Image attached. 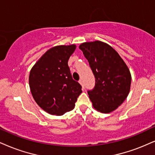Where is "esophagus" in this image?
I'll use <instances>...</instances> for the list:
<instances>
[{
	"mask_svg": "<svg viewBox=\"0 0 155 155\" xmlns=\"http://www.w3.org/2000/svg\"><path fill=\"white\" fill-rule=\"evenodd\" d=\"M79 83L81 84V85H82V87H83V89L84 90V88H85V87H84V83H83V80L82 79H81L79 81Z\"/></svg>",
	"mask_w": 155,
	"mask_h": 155,
	"instance_id": "obj_1",
	"label": "esophagus"
}]
</instances>
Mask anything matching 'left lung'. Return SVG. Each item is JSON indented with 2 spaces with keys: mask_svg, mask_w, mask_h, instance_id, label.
I'll return each mask as SVG.
<instances>
[{
  "mask_svg": "<svg viewBox=\"0 0 155 155\" xmlns=\"http://www.w3.org/2000/svg\"><path fill=\"white\" fill-rule=\"evenodd\" d=\"M95 78L94 88L87 91L95 110L108 114L116 110L130 91V71L118 52L101 41L80 45Z\"/></svg>",
  "mask_w": 155,
  "mask_h": 155,
  "instance_id": "obj_1",
  "label": "left lung"
}]
</instances>
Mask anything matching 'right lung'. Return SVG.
Segmentation results:
<instances>
[{"label": "right lung", "mask_w": 155, "mask_h": 155, "mask_svg": "<svg viewBox=\"0 0 155 155\" xmlns=\"http://www.w3.org/2000/svg\"><path fill=\"white\" fill-rule=\"evenodd\" d=\"M75 48L71 45L49 49L30 71L32 96L40 108L51 115L62 116L73 109L82 93L81 85L72 79L68 64Z\"/></svg>", "instance_id": "add662e5"}]
</instances>
